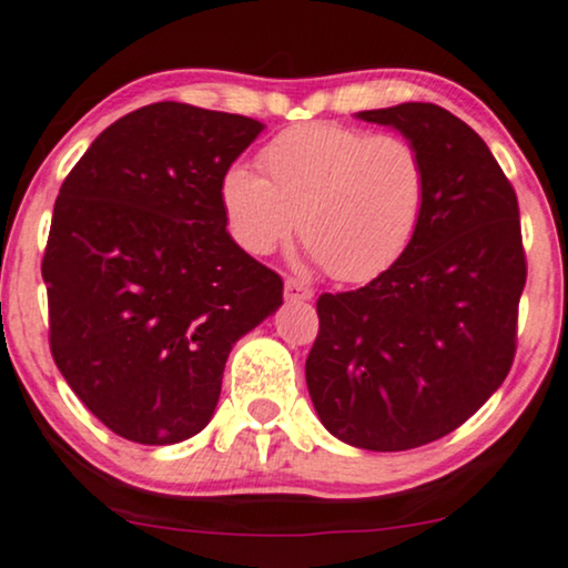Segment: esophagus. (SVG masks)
<instances>
[{
    "label": "esophagus",
    "mask_w": 568,
    "mask_h": 568,
    "mask_svg": "<svg viewBox=\"0 0 568 568\" xmlns=\"http://www.w3.org/2000/svg\"><path fill=\"white\" fill-rule=\"evenodd\" d=\"M285 298H288V301H312L314 291L308 288V285L301 283V280L288 277V280H285Z\"/></svg>",
    "instance_id": "obj_1"
}]
</instances>
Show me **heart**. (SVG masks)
<instances>
[{
    "instance_id": "1",
    "label": "heart",
    "mask_w": 568,
    "mask_h": 568,
    "mask_svg": "<svg viewBox=\"0 0 568 568\" xmlns=\"http://www.w3.org/2000/svg\"><path fill=\"white\" fill-rule=\"evenodd\" d=\"M262 168L267 175L239 162L220 183L227 231L254 256L298 227L314 264L343 283H367L406 254L425 220V156L400 135L296 125L264 146Z\"/></svg>"
}]
</instances>
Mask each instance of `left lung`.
<instances>
[{
	"label": "left lung",
	"mask_w": 568,
	"mask_h": 568,
	"mask_svg": "<svg viewBox=\"0 0 568 568\" xmlns=\"http://www.w3.org/2000/svg\"><path fill=\"white\" fill-rule=\"evenodd\" d=\"M356 118L419 149L427 210L390 270L320 296L306 387L337 440L408 450L462 427L511 369L527 283L519 201L487 143L443 106L406 102Z\"/></svg>",
	"instance_id": "8db88e82"
}]
</instances>
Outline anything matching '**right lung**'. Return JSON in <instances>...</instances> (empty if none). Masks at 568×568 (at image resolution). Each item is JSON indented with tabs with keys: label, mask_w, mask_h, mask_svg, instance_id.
Masks as SVG:
<instances>
[{
	"label": "right lung",
	"mask_w": 568,
	"mask_h": 568,
	"mask_svg": "<svg viewBox=\"0 0 568 568\" xmlns=\"http://www.w3.org/2000/svg\"><path fill=\"white\" fill-rule=\"evenodd\" d=\"M262 131L156 102L99 133L64 178L41 264L49 346L125 440L201 433L233 346L283 306V280L233 241L220 204L222 175Z\"/></svg>",
	"instance_id": "obj_1"
}]
</instances>
